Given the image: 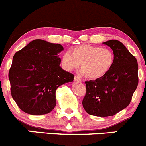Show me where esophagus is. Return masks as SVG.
<instances>
[{
    "label": "esophagus",
    "mask_w": 146,
    "mask_h": 146,
    "mask_svg": "<svg viewBox=\"0 0 146 146\" xmlns=\"http://www.w3.org/2000/svg\"><path fill=\"white\" fill-rule=\"evenodd\" d=\"M74 81H77V82H81V79L78 77V76L75 75L74 77Z\"/></svg>",
    "instance_id": "esophagus-1"
}]
</instances>
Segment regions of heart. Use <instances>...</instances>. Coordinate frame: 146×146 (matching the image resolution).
Segmentation results:
<instances>
[{
	"instance_id": "1",
	"label": "heart",
	"mask_w": 146,
	"mask_h": 146,
	"mask_svg": "<svg viewBox=\"0 0 146 146\" xmlns=\"http://www.w3.org/2000/svg\"><path fill=\"white\" fill-rule=\"evenodd\" d=\"M115 55L110 49L91 45H82L66 51L61 59L62 66L68 72L78 69L82 65L81 74L97 80L106 75L112 69Z\"/></svg>"
}]
</instances>
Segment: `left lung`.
<instances>
[{"mask_svg": "<svg viewBox=\"0 0 146 146\" xmlns=\"http://www.w3.org/2000/svg\"><path fill=\"white\" fill-rule=\"evenodd\" d=\"M103 44L112 48L114 64L103 77L85 82L87 92L82 100L86 112L98 117L113 116L128 106L138 84L135 57L117 40Z\"/></svg>", "mask_w": 146, "mask_h": 146, "instance_id": "1", "label": "left lung"}]
</instances>
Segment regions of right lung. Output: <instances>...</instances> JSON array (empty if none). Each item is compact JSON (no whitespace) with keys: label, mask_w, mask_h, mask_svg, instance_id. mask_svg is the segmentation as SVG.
Masks as SVG:
<instances>
[{"label":"right lung","mask_w":146,"mask_h":146,"mask_svg":"<svg viewBox=\"0 0 146 146\" xmlns=\"http://www.w3.org/2000/svg\"><path fill=\"white\" fill-rule=\"evenodd\" d=\"M63 49L59 44L36 39L15 54L8 78L12 98L22 111L49 113L56 106V89L74 80V74L59 66Z\"/></svg>","instance_id":"add662e5"}]
</instances>
